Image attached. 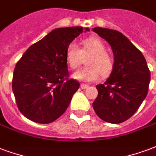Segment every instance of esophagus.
I'll return each instance as SVG.
<instances>
[{"instance_id": "1", "label": "esophagus", "mask_w": 156, "mask_h": 156, "mask_svg": "<svg viewBox=\"0 0 156 156\" xmlns=\"http://www.w3.org/2000/svg\"><path fill=\"white\" fill-rule=\"evenodd\" d=\"M80 87H81L82 89H86V88L88 87V85H87V84H81Z\"/></svg>"}]
</instances>
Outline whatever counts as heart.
Instances as JSON below:
<instances>
[{"label": "heart", "mask_w": 156, "mask_h": 156, "mask_svg": "<svg viewBox=\"0 0 156 156\" xmlns=\"http://www.w3.org/2000/svg\"><path fill=\"white\" fill-rule=\"evenodd\" d=\"M88 57L85 61L86 68L73 73V78L79 81L92 82L99 78H107L112 73L114 61L106 52V46L101 40L91 37L81 42L79 49L74 43L69 44L65 50V60L69 68L77 69L81 65L83 58Z\"/></svg>", "instance_id": "b5f03b06"}]
</instances>
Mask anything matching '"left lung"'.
I'll use <instances>...</instances> for the list:
<instances>
[{"mask_svg": "<svg viewBox=\"0 0 156 156\" xmlns=\"http://www.w3.org/2000/svg\"><path fill=\"white\" fill-rule=\"evenodd\" d=\"M93 31L110 44L114 56L110 77L96 86L98 95L93 107L104 122L122 123L134 115L146 98L151 72L142 53L121 32L101 27Z\"/></svg>", "mask_w": 156, "mask_h": 156, "instance_id": "left-lung-1", "label": "left lung"}]
</instances>
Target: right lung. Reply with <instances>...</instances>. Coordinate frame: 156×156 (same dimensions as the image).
Masks as SVG:
<instances>
[{
	"label": "right lung",
	"instance_id": "obj_1",
	"mask_svg": "<svg viewBox=\"0 0 156 156\" xmlns=\"http://www.w3.org/2000/svg\"><path fill=\"white\" fill-rule=\"evenodd\" d=\"M89 29L57 28L24 53L16 65L12 90L17 107L32 122H55L69 107L80 84L69 79L65 50L75 38Z\"/></svg>",
	"mask_w": 156,
	"mask_h": 156
}]
</instances>
